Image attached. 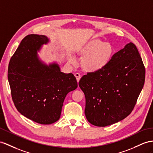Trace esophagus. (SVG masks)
<instances>
[{"instance_id":"obj_1","label":"esophagus","mask_w":153,"mask_h":153,"mask_svg":"<svg viewBox=\"0 0 153 153\" xmlns=\"http://www.w3.org/2000/svg\"><path fill=\"white\" fill-rule=\"evenodd\" d=\"M75 77H76V79H77V82H79V80H80V79H81V76L80 75V74H79V73H76V74H75Z\"/></svg>"}]
</instances>
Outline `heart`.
Here are the masks:
<instances>
[{
	"label": "heart",
	"mask_w": 153,
	"mask_h": 153,
	"mask_svg": "<svg viewBox=\"0 0 153 153\" xmlns=\"http://www.w3.org/2000/svg\"><path fill=\"white\" fill-rule=\"evenodd\" d=\"M80 55L83 57L81 66L87 72H97L106 67L114 55L112 44L99 39H93L81 47Z\"/></svg>",
	"instance_id": "heart-1"
}]
</instances>
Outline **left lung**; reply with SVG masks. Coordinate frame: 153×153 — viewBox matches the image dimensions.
<instances>
[{
	"label": "left lung",
	"mask_w": 153,
	"mask_h": 153,
	"mask_svg": "<svg viewBox=\"0 0 153 153\" xmlns=\"http://www.w3.org/2000/svg\"><path fill=\"white\" fill-rule=\"evenodd\" d=\"M146 69L132 42L113 55L106 67L81 78L86 99L85 114L89 123L105 127L131 114L145 83Z\"/></svg>",
	"instance_id": "obj_1"
}]
</instances>
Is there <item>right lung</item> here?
Listing matches in <instances>:
<instances>
[{
  "label": "right lung",
  "mask_w": 153,
  "mask_h": 153,
  "mask_svg": "<svg viewBox=\"0 0 153 153\" xmlns=\"http://www.w3.org/2000/svg\"><path fill=\"white\" fill-rule=\"evenodd\" d=\"M49 39L31 34L22 39L11 57L7 78L15 107L23 116L40 124H52L60 118L66 96L76 89L72 74L61 72L56 63L39 60L37 51Z\"/></svg>",
  "instance_id": "obj_1"
}]
</instances>
